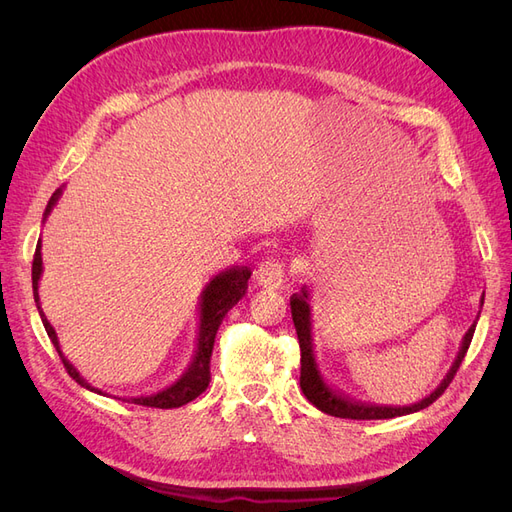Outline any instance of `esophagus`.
<instances>
[{
  "label": "esophagus",
  "instance_id": "1",
  "mask_svg": "<svg viewBox=\"0 0 512 512\" xmlns=\"http://www.w3.org/2000/svg\"><path fill=\"white\" fill-rule=\"evenodd\" d=\"M256 282L260 288L277 290L284 286V265L280 260H267L262 262L256 271Z\"/></svg>",
  "mask_w": 512,
  "mask_h": 512
}]
</instances>
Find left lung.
I'll list each match as a JSON object with an SVG mask.
<instances>
[{"instance_id":"obj_1","label":"left lung","mask_w":512,"mask_h":512,"mask_svg":"<svg viewBox=\"0 0 512 512\" xmlns=\"http://www.w3.org/2000/svg\"><path fill=\"white\" fill-rule=\"evenodd\" d=\"M312 297H309L307 284H303L301 292L292 294L290 297V309H292V322L294 329H297L299 335V346H301V391L303 395L312 401V406H316L320 412L331 414V416H339V418H356V421H374V418H395V416H404V414H412L427 408L429 404L436 401L448 384H451L453 376L457 374V369L466 356L472 335L476 329V320L480 316H476V320L472 322V327L468 329V333L463 335L459 352L455 356V361L451 365V369L446 371V376L442 378V382L433 389L427 397H423L421 401L410 406H380V404H369V401H359L352 399L344 393L335 391L333 386L324 380L322 371H320V363L316 356V348H314V320H312ZM485 303V292L480 297V307Z\"/></svg>"}]
</instances>
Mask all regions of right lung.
Masks as SVG:
<instances>
[{"label": "right lung", "instance_id": "obj_1", "mask_svg": "<svg viewBox=\"0 0 512 512\" xmlns=\"http://www.w3.org/2000/svg\"><path fill=\"white\" fill-rule=\"evenodd\" d=\"M61 192H64V185H61L59 190H55V194L51 196L49 205L44 209L42 215V224L49 218L53 207L57 205V200L61 198ZM42 243L38 239L36 245V254H34V265H32V286H34V299H36V307H38V314L42 318V324L46 333H49L51 342L55 346V350L59 352L61 361H64L68 374L72 376V380L79 382L83 389L91 391V393H98L102 395L100 389L96 386H91L76 367L66 359L64 352H61L59 346V337L55 333V329L51 327V322L46 320L42 307H40V277H42ZM252 271L245 269V267H232L226 269L222 273H218L213 277V280L203 288L200 292V301H198V329H196V348H194V356H192V363L188 365V369L183 371V376L175 382L166 386V389L158 391V393H151V395H141V397H126L123 401H132V404L138 406H149V408H179L190 404L192 399H196L200 393H203L207 386H209V361H211V350H213V342H215V333H218L220 324L226 316V312L230 307H235L241 297L247 290V280H250Z\"/></svg>", "mask_w": 512, "mask_h": 512}]
</instances>
